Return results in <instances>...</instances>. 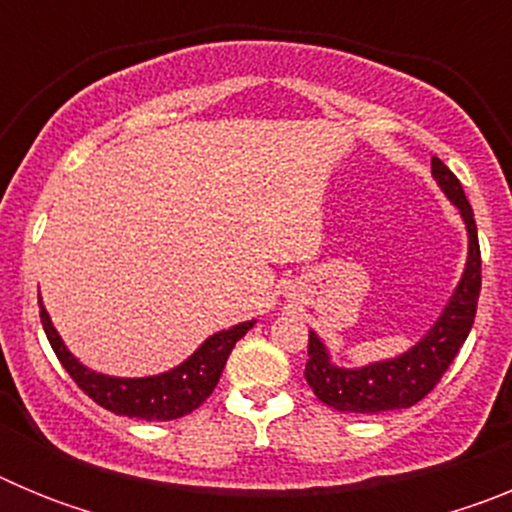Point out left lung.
<instances>
[{
	"mask_svg": "<svg viewBox=\"0 0 512 512\" xmlns=\"http://www.w3.org/2000/svg\"><path fill=\"white\" fill-rule=\"evenodd\" d=\"M431 171L436 176L438 187L459 207L461 217L467 223L469 259L464 277H461L446 310L441 312V318L428 330V336L418 346L410 348L408 354L397 356L392 361H379V364L361 366V369L333 366L320 338L310 330L305 379L315 397L325 402L328 408L364 415L410 408L441 382L451 361L459 354V348L467 341L469 330H472L479 289H482L477 223H474L472 205L467 202V194L461 189V182L454 176V171L436 156L431 158Z\"/></svg>",
	"mask_w": 512,
	"mask_h": 512,
	"instance_id": "obj_1",
	"label": "left lung"
}]
</instances>
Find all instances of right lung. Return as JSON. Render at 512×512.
Wrapping results in <instances>:
<instances>
[{"label":"right lung","instance_id":"1","mask_svg":"<svg viewBox=\"0 0 512 512\" xmlns=\"http://www.w3.org/2000/svg\"><path fill=\"white\" fill-rule=\"evenodd\" d=\"M40 323H43L45 336L51 341V348L56 351L63 369L79 384V390H84V395L92 397L104 410L138 420H176L200 408L202 402L212 395L230 351L246 336V330L253 328L256 320L233 325L230 330H220V333L207 338L184 364L166 374H158V377L143 379L104 377V374H97L79 364L69 354V348L63 346L43 302H40Z\"/></svg>","mask_w":512,"mask_h":512}]
</instances>
